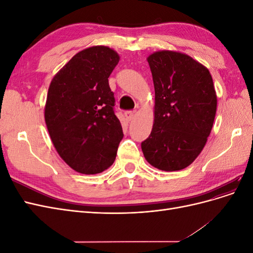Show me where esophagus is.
<instances>
[{"label":"esophagus","mask_w":253,"mask_h":253,"mask_svg":"<svg viewBox=\"0 0 253 253\" xmlns=\"http://www.w3.org/2000/svg\"><path fill=\"white\" fill-rule=\"evenodd\" d=\"M125 116L126 117V119H127L128 121H131V120H133V118H134V112H133V111H126V112L125 113Z\"/></svg>","instance_id":"34e87169"}]
</instances>
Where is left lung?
Returning a JSON list of instances; mask_svg holds the SVG:
<instances>
[{
  "label": "left lung",
  "instance_id": "1",
  "mask_svg": "<svg viewBox=\"0 0 253 253\" xmlns=\"http://www.w3.org/2000/svg\"><path fill=\"white\" fill-rule=\"evenodd\" d=\"M155 88L152 132L141 142L148 163L163 171L182 170L203 151L215 118L211 75L185 53L162 50L148 58Z\"/></svg>",
  "mask_w": 253,
  "mask_h": 253
}]
</instances>
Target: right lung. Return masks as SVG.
I'll return each instance as SVG.
<instances>
[{
  "label": "right lung",
  "mask_w": 253,
  "mask_h": 253,
  "mask_svg": "<svg viewBox=\"0 0 253 253\" xmlns=\"http://www.w3.org/2000/svg\"><path fill=\"white\" fill-rule=\"evenodd\" d=\"M118 62V53L110 47H89L75 55L50 82L45 122L61 158L79 173L110 168L124 138L109 85Z\"/></svg>",
  "instance_id": "add662e5"
}]
</instances>
